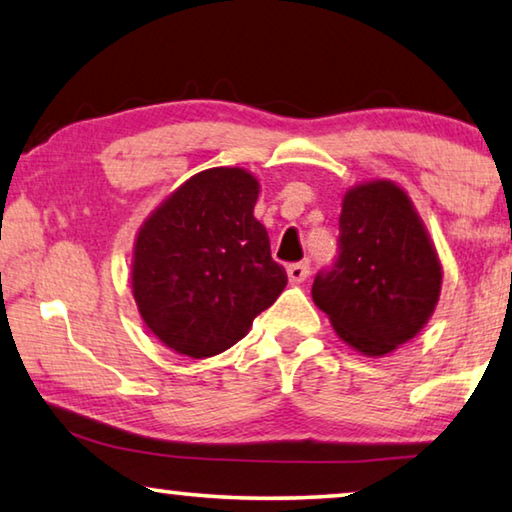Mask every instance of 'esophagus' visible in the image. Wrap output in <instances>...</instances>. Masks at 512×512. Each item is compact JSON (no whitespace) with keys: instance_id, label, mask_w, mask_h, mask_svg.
<instances>
[{"instance_id":"esophagus-1","label":"esophagus","mask_w":512,"mask_h":512,"mask_svg":"<svg viewBox=\"0 0 512 512\" xmlns=\"http://www.w3.org/2000/svg\"><path fill=\"white\" fill-rule=\"evenodd\" d=\"M308 264H289L287 266V278L289 282H294V285H299V282H303L305 278H308Z\"/></svg>"}]
</instances>
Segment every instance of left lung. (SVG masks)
<instances>
[{
	"mask_svg": "<svg viewBox=\"0 0 512 512\" xmlns=\"http://www.w3.org/2000/svg\"><path fill=\"white\" fill-rule=\"evenodd\" d=\"M441 278L437 248L407 190L363 181L342 197L338 262L312 282V301L340 340L379 358L430 322Z\"/></svg>",
	"mask_w": 512,
	"mask_h": 512,
	"instance_id": "1",
	"label": "left lung"
}]
</instances>
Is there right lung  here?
<instances>
[{
  "mask_svg": "<svg viewBox=\"0 0 512 512\" xmlns=\"http://www.w3.org/2000/svg\"><path fill=\"white\" fill-rule=\"evenodd\" d=\"M257 197L253 172L211 167L183 181L137 230V312L172 352H225L285 289L287 273L273 262L266 227L253 216Z\"/></svg>",
  "mask_w": 512,
  "mask_h": 512,
  "instance_id": "right-lung-1",
  "label": "right lung"
}]
</instances>
